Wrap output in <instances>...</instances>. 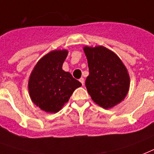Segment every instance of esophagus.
<instances>
[{
	"label": "esophagus",
	"instance_id": "esophagus-1",
	"mask_svg": "<svg viewBox=\"0 0 154 154\" xmlns=\"http://www.w3.org/2000/svg\"><path fill=\"white\" fill-rule=\"evenodd\" d=\"M79 81H80V82H81V83L82 84V85H84V83H85V80H84V78H83V77H82V78H80Z\"/></svg>",
	"mask_w": 154,
	"mask_h": 154
}]
</instances>
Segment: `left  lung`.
Here are the masks:
<instances>
[{"label": "left lung", "instance_id": "1", "mask_svg": "<svg viewBox=\"0 0 154 154\" xmlns=\"http://www.w3.org/2000/svg\"><path fill=\"white\" fill-rule=\"evenodd\" d=\"M90 74L85 87L92 100L104 109L113 107L126 97L130 77L116 53L103 46L83 48Z\"/></svg>", "mask_w": 154, "mask_h": 154}]
</instances>
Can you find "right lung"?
<instances>
[{
    "mask_svg": "<svg viewBox=\"0 0 154 154\" xmlns=\"http://www.w3.org/2000/svg\"><path fill=\"white\" fill-rule=\"evenodd\" d=\"M67 50H56L41 58L30 76L28 90L31 100L41 110L56 113L82 83L62 69Z\"/></svg>",
    "mask_w": 154,
    "mask_h": 154,
    "instance_id": "1",
    "label": "right lung"
}]
</instances>
